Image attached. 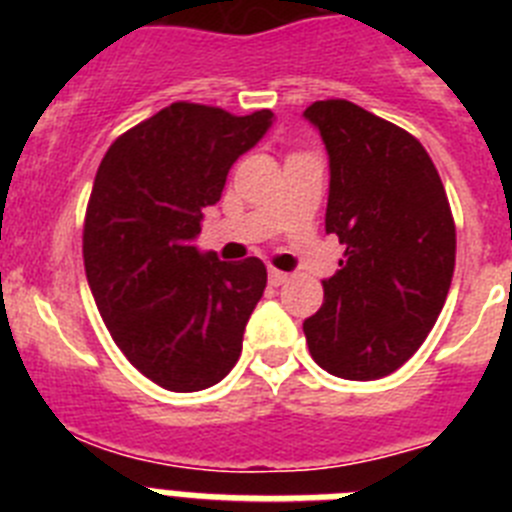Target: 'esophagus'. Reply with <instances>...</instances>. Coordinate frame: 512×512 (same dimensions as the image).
Masks as SVG:
<instances>
[{"mask_svg": "<svg viewBox=\"0 0 512 512\" xmlns=\"http://www.w3.org/2000/svg\"><path fill=\"white\" fill-rule=\"evenodd\" d=\"M287 279H289L287 271H279V269H274V266H271V269H269V284H271V287H279V284H284Z\"/></svg>", "mask_w": 512, "mask_h": 512, "instance_id": "34e87169", "label": "esophagus"}]
</instances>
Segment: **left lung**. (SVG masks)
Listing matches in <instances>:
<instances>
[{
  "label": "left lung",
  "instance_id": "obj_1",
  "mask_svg": "<svg viewBox=\"0 0 512 512\" xmlns=\"http://www.w3.org/2000/svg\"><path fill=\"white\" fill-rule=\"evenodd\" d=\"M330 156L325 230L346 246L302 323L325 372L369 382L400 369L431 333L449 295L456 225L420 140L348 99L305 110Z\"/></svg>",
  "mask_w": 512,
  "mask_h": 512
}]
</instances>
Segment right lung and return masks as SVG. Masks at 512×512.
<instances>
[{
	"label": "right lung",
	"instance_id": "obj_1",
	"mask_svg": "<svg viewBox=\"0 0 512 512\" xmlns=\"http://www.w3.org/2000/svg\"><path fill=\"white\" fill-rule=\"evenodd\" d=\"M271 117L174 102L125 130L94 176L81 235L89 287L117 348L164 390L212 387L241 356L266 266L202 256L192 238Z\"/></svg>",
	"mask_w": 512,
	"mask_h": 512
}]
</instances>
